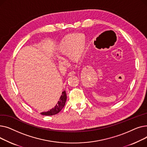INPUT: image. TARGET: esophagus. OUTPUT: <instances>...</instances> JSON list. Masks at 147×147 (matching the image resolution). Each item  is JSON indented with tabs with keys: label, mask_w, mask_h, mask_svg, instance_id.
Listing matches in <instances>:
<instances>
[{
	"label": "esophagus",
	"mask_w": 147,
	"mask_h": 147,
	"mask_svg": "<svg viewBox=\"0 0 147 147\" xmlns=\"http://www.w3.org/2000/svg\"><path fill=\"white\" fill-rule=\"evenodd\" d=\"M76 74V72L74 71H71L70 72H69L68 74V76H71L73 75H75Z\"/></svg>",
	"instance_id": "obj_1"
}]
</instances>
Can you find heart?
<instances>
[{
  "label": "heart",
  "mask_w": 147,
  "mask_h": 147,
  "mask_svg": "<svg viewBox=\"0 0 147 147\" xmlns=\"http://www.w3.org/2000/svg\"><path fill=\"white\" fill-rule=\"evenodd\" d=\"M86 46V38L83 34H69L64 36L58 43L56 52L59 57L68 56L72 62H78L85 53ZM58 61L59 64L63 63V60L59 57Z\"/></svg>",
  "instance_id": "obj_1"
}]
</instances>
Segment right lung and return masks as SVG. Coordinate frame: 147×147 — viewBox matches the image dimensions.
<instances>
[{"mask_svg": "<svg viewBox=\"0 0 147 147\" xmlns=\"http://www.w3.org/2000/svg\"><path fill=\"white\" fill-rule=\"evenodd\" d=\"M66 100H67L66 92H65V90H63V92H62V95L60 96L59 101H58L57 105L49 111H46V112H42L40 114L44 115H55L58 114L62 109H63V107L65 104Z\"/></svg>", "mask_w": 147, "mask_h": 147, "instance_id": "right-lung-1", "label": "right lung"}]
</instances>
